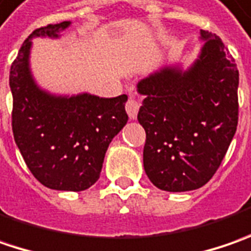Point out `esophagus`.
Segmentation results:
<instances>
[{
    "label": "esophagus",
    "mask_w": 251,
    "mask_h": 251,
    "mask_svg": "<svg viewBox=\"0 0 251 251\" xmlns=\"http://www.w3.org/2000/svg\"><path fill=\"white\" fill-rule=\"evenodd\" d=\"M125 109L126 112H127V115H129V118H130V119H135L137 115V111H139V102H137L135 98L130 97V98L126 101Z\"/></svg>",
    "instance_id": "esophagus-1"
}]
</instances>
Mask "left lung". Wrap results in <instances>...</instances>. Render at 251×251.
<instances>
[{
	"label": "left lung",
	"mask_w": 251,
	"mask_h": 251,
	"mask_svg": "<svg viewBox=\"0 0 251 251\" xmlns=\"http://www.w3.org/2000/svg\"><path fill=\"white\" fill-rule=\"evenodd\" d=\"M205 45L185 73L164 69L139 82L145 95L137 121L145 127L143 164L157 188H201L219 169L239 119V70L219 36L201 30Z\"/></svg>",
	"instance_id": "left-lung-1"
}]
</instances>
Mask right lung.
I'll return each instance as SVG.
<instances>
[{"label": "right lung", "mask_w": 251, "mask_h": 251, "mask_svg": "<svg viewBox=\"0 0 251 251\" xmlns=\"http://www.w3.org/2000/svg\"><path fill=\"white\" fill-rule=\"evenodd\" d=\"M69 25L60 22L35 29L12 61V132L27 169L39 182L51 190L82 191L98 181L106 149L127 122V97L82 94L57 98L35 85L27 67L30 39L57 36Z\"/></svg>", "instance_id": "right-lung-1"}]
</instances>
